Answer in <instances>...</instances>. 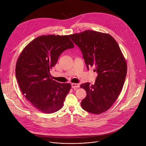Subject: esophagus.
<instances>
[{
    "mask_svg": "<svg viewBox=\"0 0 146 146\" xmlns=\"http://www.w3.org/2000/svg\"><path fill=\"white\" fill-rule=\"evenodd\" d=\"M80 87V84H76V83H72V87L73 88H77Z\"/></svg>",
    "mask_w": 146,
    "mask_h": 146,
    "instance_id": "obj_1",
    "label": "esophagus"
}]
</instances>
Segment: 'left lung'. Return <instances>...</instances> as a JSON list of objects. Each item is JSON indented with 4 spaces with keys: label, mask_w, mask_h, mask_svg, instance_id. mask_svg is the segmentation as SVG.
<instances>
[{
    "label": "left lung",
    "mask_w": 146,
    "mask_h": 146,
    "mask_svg": "<svg viewBox=\"0 0 146 146\" xmlns=\"http://www.w3.org/2000/svg\"><path fill=\"white\" fill-rule=\"evenodd\" d=\"M81 50L87 68L95 66L98 76L94 85L80 86L86 92L81 106L95 114L109 110L120 94L127 76V65L115 40L110 35L91 30L69 35Z\"/></svg>",
    "instance_id": "8db88e82"
}]
</instances>
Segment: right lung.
<instances>
[{
	"instance_id": "add662e5",
	"label": "right lung",
	"mask_w": 146,
	"mask_h": 146,
	"mask_svg": "<svg viewBox=\"0 0 146 146\" xmlns=\"http://www.w3.org/2000/svg\"><path fill=\"white\" fill-rule=\"evenodd\" d=\"M74 47L68 35H43L32 40L19 56L15 66L19 87L40 111L53 113L63 106L71 84L53 80L50 70L62 52Z\"/></svg>"
}]
</instances>
